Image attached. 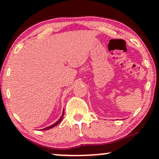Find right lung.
<instances>
[{
	"instance_id": "right-lung-1",
	"label": "right lung",
	"mask_w": 159,
	"mask_h": 159,
	"mask_svg": "<svg viewBox=\"0 0 159 159\" xmlns=\"http://www.w3.org/2000/svg\"><path fill=\"white\" fill-rule=\"evenodd\" d=\"M63 115H64V110H63V114H62V116H61V118H60L59 120H58L57 122H56L55 123H54V124H53V125H50V126H48V127H47V128H45V129H43V130H48L49 129H52V128L54 127V126H56L57 125H58V124H59L60 123H61V120H63Z\"/></svg>"
}]
</instances>
